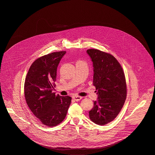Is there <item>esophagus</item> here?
<instances>
[{"instance_id": "34e87169", "label": "esophagus", "mask_w": 155, "mask_h": 155, "mask_svg": "<svg viewBox=\"0 0 155 155\" xmlns=\"http://www.w3.org/2000/svg\"><path fill=\"white\" fill-rule=\"evenodd\" d=\"M82 98V97H79V96H73V99L74 101H80Z\"/></svg>"}]
</instances>
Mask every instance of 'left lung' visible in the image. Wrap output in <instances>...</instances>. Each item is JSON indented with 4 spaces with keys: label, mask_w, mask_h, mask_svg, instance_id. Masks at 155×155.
Segmentation results:
<instances>
[{
    "label": "left lung",
    "mask_w": 155,
    "mask_h": 155,
    "mask_svg": "<svg viewBox=\"0 0 155 155\" xmlns=\"http://www.w3.org/2000/svg\"><path fill=\"white\" fill-rule=\"evenodd\" d=\"M94 65V85L98 95L89 111L90 119L99 125L113 121L121 111L127 94L124 71L110 54L98 49L87 51Z\"/></svg>",
    "instance_id": "left-lung-1"
}]
</instances>
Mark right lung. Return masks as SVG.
Instances as JSON below:
<instances>
[{"mask_svg":"<svg viewBox=\"0 0 155 155\" xmlns=\"http://www.w3.org/2000/svg\"><path fill=\"white\" fill-rule=\"evenodd\" d=\"M65 53L54 52L36 59L25 79L24 95L29 109L42 124L49 127L62 122L71 101L69 96L60 97L52 92L57 68Z\"/></svg>","mask_w":155,"mask_h":155,"instance_id":"right-lung-1","label":"right lung"}]
</instances>
